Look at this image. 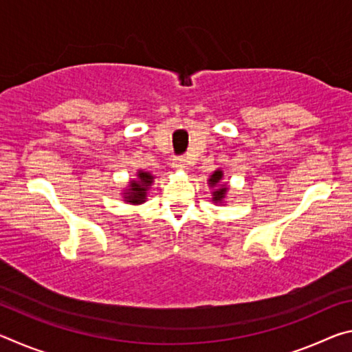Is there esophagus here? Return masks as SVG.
Listing matches in <instances>:
<instances>
[{"label": "esophagus", "instance_id": "34e87169", "mask_svg": "<svg viewBox=\"0 0 352 352\" xmlns=\"http://www.w3.org/2000/svg\"><path fill=\"white\" fill-rule=\"evenodd\" d=\"M172 168H174L175 170L186 172L188 170V162L184 158H174V162H172Z\"/></svg>", "mask_w": 352, "mask_h": 352}]
</instances>
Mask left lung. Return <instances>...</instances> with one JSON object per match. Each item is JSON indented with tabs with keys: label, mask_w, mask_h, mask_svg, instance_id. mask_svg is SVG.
Listing matches in <instances>:
<instances>
[{
	"label": "left lung",
	"mask_w": 352,
	"mask_h": 352,
	"mask_svg": "<svg viewBox=\"0 0 352 352\" xmlns=\"http://www.w3.org/2000/svg\"><path fill=\"white\" fill-rule=\"evenodd\" d=\"M208 186L212 188V204L214 205H223L225 197L228 195V184L223 182V170L216 169L208 178Z\"/></svg>",
	"instance_id": "left-lung-1"
}]
</instances>
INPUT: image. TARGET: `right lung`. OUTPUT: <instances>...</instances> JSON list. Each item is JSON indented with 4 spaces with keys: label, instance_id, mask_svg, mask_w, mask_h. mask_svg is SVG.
<instances>
[{
    "label": "right lung",
    "instance_id": "1",
    "mask_svg": "<svg viewBox=\"0 0 352 352\" xmlns=\"http://www.w3.org/2000/svg\"><path fill=\"white\" fill-rule=\"evenodd\" d=\"M155 177L151 172L140 169L136 172V178L129 182V186L122 190V199L130 205H141L147 201L148 189L153 184Z\"/></svg>",
    "mask_w": 352,
    "mask_h": 352
}]
</instances>
